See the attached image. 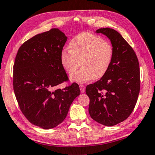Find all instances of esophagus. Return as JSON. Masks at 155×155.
<instances>
[{
    "label": "esophagus",
    "mask_w": 155,
    "mask_h": 155,
    "mask_svg": "<svg viewBox=\"0 0 155 155\" xmlns=\"http://www.w3.org/2000/svg\"><path fill=\"white\" fill-rule=\"evenodd\" d=\"M80 91H81V93L85 92V86L83 85H80Z\"/></svg>",
    "instance_id": "esophagus-1"
}]
</instances>
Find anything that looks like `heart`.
<instances>
[{
	"label": "heart",
	"mask_w": 155,
	"mask_h": 155,
	"mask_svg": "<svg viewBox=\"0 0 155 155\" xmlns=\"http://www.w3.org/2000/svg\"><path fill=\"white\" fill-rule=\"evenodd\" d=\"M70 49L61 51L60 61L65 71L71 74L81 61L82 68L70 76L72 81L84 83L94 78L98 79L108 71L113 57L110 43L91 32H82L72 39Z\"/></svg>",
	"instance_id": "1"
}]
</instances>
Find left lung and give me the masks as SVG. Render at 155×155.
<instances>
[{
	"instance_id": "8db88e82",
	"label": "left lung",
	"mask_w": 155,
	"mask_h": 155,
	"mask_svg": "<svg viewBox=\"0 0 155 155\" xmlns=\"http://www.w3.org/2000/svg\"><path fill=\"white\" fill-rule=\"evenodd\" d=\"M96 32L110 40L113 57L107 73L86 86L88 112L96 122L113 126L126 120L135 108L140 88V66L133 49L118 32L106 28Z\"/></svg>"
}]
</instances>
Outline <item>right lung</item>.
Returning a JSON list of instances; mask_svg holds the SVG:
<instances>
[{
  "label": "right lung",
  "instance_id": "add662e5",
  "mask_svg": "<svg viewBox=\"0 0 155 155\" xmlns=\"http://www.w3.org/2000/svg\"><path fill=\"white\" fill-rule=\"evenodd\" d=\"M67 40L58 28L37 35L21 45L13 66V89L20 110L32 124L45 130L63 122L80 94L76 83L54 90L68 80L60 61Z\"/></svg>",
  "mask_w": 155,
  "mask_h": 155
}]
</instances>
